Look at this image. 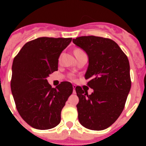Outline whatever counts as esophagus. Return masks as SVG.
Wrapping results in <instances>:
<instances>
[{"label":"esophagus","instance_id":"34e87169","mask_svg":"<svg viewBox=\"0 0 146 146\" xmlns=\"http://www.w3.org/2000/svg\"><path fill=\"white\" fill-rule=\"evenodd\" d=\"M72 87H73V93H74V94H75V93H76V91H75L76 86H75V85H73V86H72Z\"/></svg>","mask_w":146,"mask_h":146}]
</instances>
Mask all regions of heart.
I'll return each mask as SVG.
<instances>
[{
	"label": "heart",
	"instance_id": "obj_1",
	"mask_svg": "<svg viewBox=\"0 0 146 146\" xmlns=\"http://www.w3.org/2000/svg\"><path fill=\"white\" fill-rule=\"evenodd\" d=\"M77 51H81V50H80V49H77V50H74V52H77Z\"/></svg>",
	"mask_w": 146,
	"mask_h": 146
}]
</instances>
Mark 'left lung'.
<instances>
[{"instance_id": "left-lung-1", "label": "left lung", "mask_w": 146, "mask_h": 146, "mask_svg": "<svg viewBox=\"0 0 146 146\" xmlns=\"http://www.w3.org/2000/svg\"><path fill=\"white\" fill-rule=\"evenodd\" d=\"M72 41L88 55L85 78L88 80V86L94 89L88 95L80 86L75 88L79 97L78 119L88 129H105L120 116L131 88L128 58L110 38L88 36Z\"/></svg>"}]
</instances>
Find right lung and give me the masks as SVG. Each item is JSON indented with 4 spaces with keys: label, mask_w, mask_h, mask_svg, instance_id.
Listing matches in <instances>:
<instances>
[{
    "label": "right lung",
    "mask_w": 146,
    "mask_h": 146,
    "mask_svg": "<svg viewBox=\"0 0 146 146\" xmlns=\"http://www.w3.org/2000/svg\"><path fill=\"white\" fill-rule=\"evenodd\" d=\"M72 39L40 37L27 42L14 58L11 93L19 114L33 128L50 129L60 122L73 87L62 82L53 88L47 77L58 71L59 56Z\"/></svg>",
    "instance_id": "obj_1"
}]
</instances>
